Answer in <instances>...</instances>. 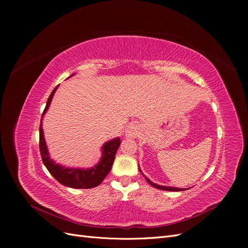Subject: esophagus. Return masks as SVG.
<instances>
[{
	"mask_svg": "<svg viewBox=\"0 0 248 248\" xmlns=\"http://www.w3.org/2000/svg\"><path fill=\"white\" fill-rule=\"evenodd\" d=\"M139 132H140V125L137 123H132L128 126V128H127L126 136H127V138L133 139V138L138 137Z\"/></svg>",
	"mask_w": 248,
	"mask_h": 248,
	"instance_id": "1",
	"label": "esophagus"
}]
</instances>
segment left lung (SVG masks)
Wrapping results in <instances>:
<instances>
[{
    "mask_svg": "<svg viewBox=\"0 0 248 248\" xmlns=\"http://www.w3.org/2000/svg\"><path fill=\"white\" fill-rule=\"evenodd\" d=\"M140 172H141V171H140ZM141 174H142V172H141ZM145 178H146V180H147V182H148L150 185H152L153 187H155V188H158V189H161V190H168V191H182V190H184V189H182V188H177V187L160 186V185H158V184H155V183L150 181V180H149L147 177H145Z\"/></svg>",
    "mask_w": 248,
    "mask_h": 248,
    "instance_id": "obj_1",
    "label": "left lung"
}]
</instances>
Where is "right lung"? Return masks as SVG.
<instances>
[{
  "label": "right lung",
  "mask_w": 248,
  "mask_h": 248,
  "mask_svg": "<svg viewBox=\"0 0 248 248\" xmlns=\"http://www.w3.org/2000/svg\"><path fill=\"white\" fill-rule=\"evenodd\" d=\"M73 76V74H72ZM59 85L54 89V91L51 92L49 95L46 107L44 108L42 112V117L46 114L47 110L50 101L52 99V96H54L56 90L58 89ZM41 123H42V118H41ZM40 123L39 127V149H40V154L41 158L44 163V166L46 167L48 171L52 175L59 183L62 185L71 187V188H93V187L98 186L103 179L108 176L109 172L112 163L115 160V156L117 153V150L121 144V140L120 138H117L112 140H109L102 147L103 155L100 162L95 166L92 169L88 170H81V169H68V168H63L59 164H56L51 159H49L48 152L46 145V140H44L43 136V130L42 126Z\"/></svg>",
  "instance_id": "add662e5"
}]
</instances>
